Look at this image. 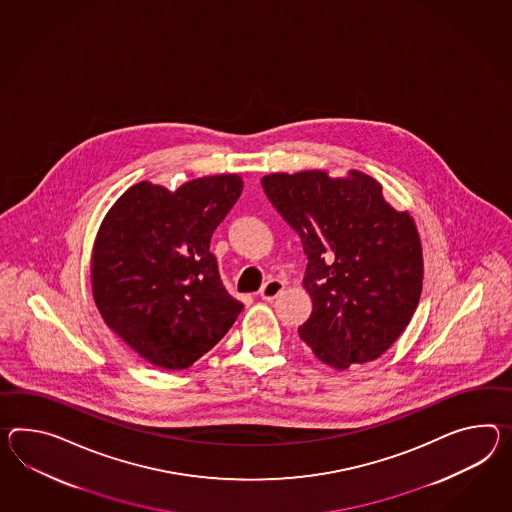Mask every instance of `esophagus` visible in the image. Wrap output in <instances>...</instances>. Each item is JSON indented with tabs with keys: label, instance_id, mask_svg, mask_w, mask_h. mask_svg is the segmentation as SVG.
<instances>
[{
	"label": "esophagus",
	"instance_id": "34e87169",
	"mask_svg": "<svg viewBox=\"0 0 512 512\" xmlns=\"http://www.w3.org/2000/svg\"><path fill=\"white\" fill-rule=\"evenodd\" d=\"M283 281H279V279H268L264 285H262L261 290H259V296H261L262 300L266 301H274L281 292H283Z\"/></svg>",
	"mask_w": 512,
	"mask_h": 512
}]
</instances>
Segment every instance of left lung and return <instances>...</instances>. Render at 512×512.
Returning <instances> with one entry per match:
<instances>
[{
    "label": "left lung",
    "mask_w": 512,
    "mask_h": 512,
    "mask_svg": "<svg viewBox=\"0 0 512 512\" xmlns=\"http://www.w3.org/2000/svg\"><path fill=\"white\" fill-rule=\"evenodd\" d=\"M262 188L301 238L311 318L300 337L335 370L381 357L405 331L424 281L422 242L407 211L359 170L270 174Z\"/></svg>",
    "instance_id": "8db88e82"
}]
</instances>
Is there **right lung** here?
<instances>
[{
    "mask_svg": "<svg viewBox=\"0 0 512 512\" xmlns=\"http://www.w3.org/2000/svg\"><path fill=\"white\" fill-rule=\"evenodd\" d=\"M242 187L237 174L198 177L174 192L140 181L101 222L92 296L109 329L153 366H192L244 309L225 290L209 251Z\"/></svg>",
    "mask_w": 512,
    "mask_h": 512,
    "instance_id": "add662e5",
    "label": "right lung"
}]
</instances>
